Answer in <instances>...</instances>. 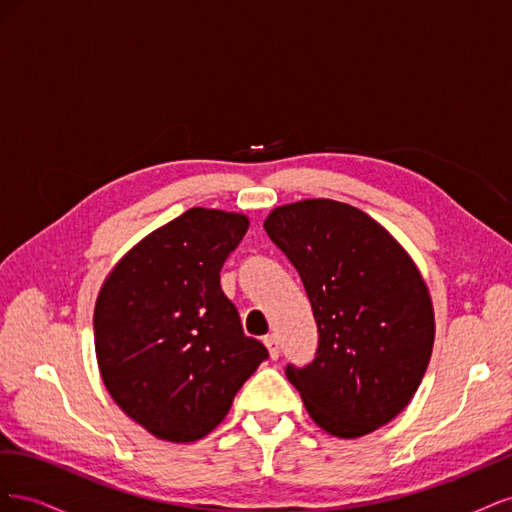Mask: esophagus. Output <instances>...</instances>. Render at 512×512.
<instances>
[{
    "label": "esophagus",
    "instance_id": "1",
    "mask_svg": "<svg viewBox=\"0 0 512 512\" xmlns=\"http://www.w3.org/2000/svg\"><path fill=\"white\" fill-rule=\"evenodd\" d=\"M262 342H265L271 359H277V356H280V342H277L275 335H267L265 339H262Z\"/></svg>",
    "mask_w": 512,
    "mask_h": 512
}]
</instances>
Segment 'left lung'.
<instances>
[{
  "label": "left lung",
  "instance_id": "1",
  "mask_svg": "<svg viewBox=\"0 0 512 512\" xmlns=\"http://www.w3.org/2000/svg\"><path fill=\"white\" fill-rule=\"evenodd\" d=\"M265 230L299 271L318 324L316 359L286 367L309 416L346 440L391 423L421 384L436 337L414 260L374 218L329 198L275 207Z\"/></svg>",
  "mask_w": 512,
  "mask_h": 512
}]
</instances>
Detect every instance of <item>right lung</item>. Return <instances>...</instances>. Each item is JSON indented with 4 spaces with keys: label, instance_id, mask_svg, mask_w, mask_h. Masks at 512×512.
<instances>
[{
    "label": "right lung",
    "instance_id": "right-lung-1",
    "mask_svg": "<svg viewBox=\"0 0 512 512\" xmlns=\"http://www.w3.org/2000/svg\"><path fill=\"white\" fill-rule=\"evenodd\" d=\"M247 226L243 213L188 209L138 241L100 288L94 342L102 382L158 440L205 438L269 356L243 333L220 286Z\"/></svg>",
    "mask_w": 512,
    "mask_h": 512
}]
</instances>
